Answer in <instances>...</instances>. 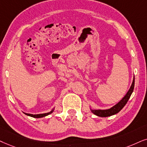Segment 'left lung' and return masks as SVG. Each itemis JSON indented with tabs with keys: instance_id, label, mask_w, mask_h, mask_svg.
<instances>
[{
	"instance_id": "obj_1",
	"label": "left lung",
	"mask_w": 147,
	"mask_h": 147,
	"mask_svg": "<svg viewBox=\"0 0 147 147\" xmlns=\"http://www.w3.org/2000/svg\"><path fill=\"white\" fill-rule=\"evenodd\" d=\"M134 82L135 79L134 77L132 83H131V86L129 87L127 94H125V96H124L117 104H116L115 106H113V107H111L109 109H105V110H101V109H92V108L90 107L91 111H92L94 115H97L98 117H107L112 116V115H114L115 114H117V113H118L124 107H125L126 103L127 102L128 100L130 98L131 94H132L134 91Z\"/></svg>"
}]
</instances>
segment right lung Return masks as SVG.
I'll use <instances>...</instances> for the list:
<instances>
[{"instance_id": "add662e5", "label": "right lung", "mask_w": 147, "mask_h": 147, "mask_svg": "<svg viewBox=\"0 0 147 147\" xmlns=\"http://www.w3.org/2000/svg\"><path fill=\"white\" fill-rule=\"evenodd\" d=\"M54 108H53L52 110L50 111L49 113H42V114H37V115H33V114H29V113H24V114L28 115V116H30V117H34V118H41V117H46L47 116V115H49L50 114H51L53 112V111H54Z\"/></svg>"}]
</instances>
